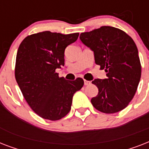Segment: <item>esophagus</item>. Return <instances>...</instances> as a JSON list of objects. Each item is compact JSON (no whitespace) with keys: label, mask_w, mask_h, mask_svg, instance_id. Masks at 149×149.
<instances>
[{"label":"esophagus","mask_w":149,"mask_h":149,"mask_svg":"<svg viewBox=\"0 0 149 149\" xmlns=\"http://www.w3.org/2000/svg\"><path fill=\"white\" fill-rule=\"evenodd\" d=\"M89 84H91V81H88V80L84 79V85H85V86H87Z\"/></svg>","instance_id":"obj_1"}]
</instances>
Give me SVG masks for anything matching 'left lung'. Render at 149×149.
Returning a JSON list of instances; mask_svg holds the SVG:
<instances>
[{"mask_svg": "<svg viewBox=\"0 0 149 149\" xmlns=\"http://www.w3.org/2000/svg\"><path fill=\"white\" fill-rule=\"evenodd\" d=\"M79 39L93 52L95 63L107 72L106 79L92 81L99 91L91 99L93 106L106 113L122 111L134 97L141 79L135 43L125 31L111 26L81 33Z\"/></svg>", "mask_w": 149, "mask_h": 149, "instance_id": "obj_1", "label": "left lung"}]
</instances>
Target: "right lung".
Wrapping results in <instances>:
<instances>
[{
	"label": "right lung",
	"instance_id": "obj_1",
	"mask_svg": "<svg viewBox=\"0 0 149 149\" xmlns=\"http://www.w3.org/2000/svg\"><path fill=\"white\" fill-rule=\"evenodd\" d=\"M79 33L63 35L49 31L27 36L16 56L15 79L31 108L38 116L59 120L71 109L72 97L84 86V79L66 80L56 69L65 64L64 52Z\"/></svg>",
	"mask_w": 149,
	"mask_h": 149
}]
</instances>
